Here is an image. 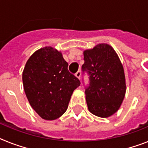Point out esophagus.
Returning <instances> with one entry per match:
<instances>
[{"label": "esophagus", "instance_id": "esophagus-1", "mask_svg": "<svg viewBox=\"0 0 148 148\" xmlns=\"http://www.w3.org/2000/svg\"><path fill=\"white\" fill-rule=\"evenodd\" d=\"M75 76H76L78 78V79H80V76H81V72H80V71H78L76 74H75Z\"/></svg>", "mask_w": 148, "mask_h": 148}]
</instances>
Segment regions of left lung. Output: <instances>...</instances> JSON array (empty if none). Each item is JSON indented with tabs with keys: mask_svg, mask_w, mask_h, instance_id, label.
<instances>
[{
	"mask_svg": "<svg viewBox=\"0 0 148 148\" xmlns=\"http://www.w3.org/2000/svg\"><path fill=\"white\" fill-rule=\"evenodd\" d=\"M83 71L89 75L86 100L90 112L99 117H109L122 105L126 91L123 66L118 55L108 43H99L84 51Z\"/></svg>",
	"mask_w": 148,
	"mask_h": 148,
	"instance_id": "left-lung-1",
	"label": "left lung"
}]
</instances>
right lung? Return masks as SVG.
Listing matches in <instances>:
<instances>
[{
    "label": "right lung",
    "mask_w": 148,
    "mask_h": 148,
    "mask_svg": "<svg viewBox=\"0 0 148 148\" xmlns=\"http://www.w3.org/2000/svg\"><path fill=\"white\" fill-rule=\"evenodd\" d=\"M68 66L62 53L52 47L38 49L26 62L22 72L25 92L32 108L43 120L60 117L80 86Z\"/></svg>",
    "instance_id": "obj_1"
}]
</instances>
